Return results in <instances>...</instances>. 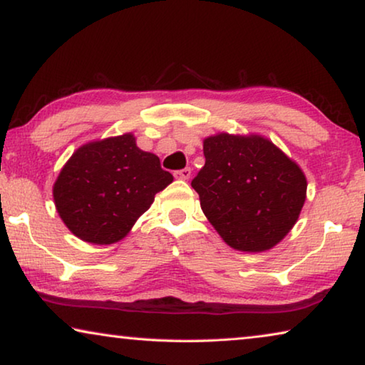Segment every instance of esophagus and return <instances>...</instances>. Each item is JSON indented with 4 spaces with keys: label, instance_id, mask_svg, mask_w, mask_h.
<instances>
[{
    "label": "esophagus",
    "instance_id": "1",
    "mask_svg": "<svg viewBox=\"0 0 365 365\" xmlns=\"http://www.w3.org/2000/svg\"><path fill=\"white\" fill-rule=\"evenodd\" d=\"M177 178H182V180H188L190 175H191V169L190 168H185V169H180L177 170L174 174Z\"/></svg>",
    "mask_w": 365,
    "mask_h": 365
}]
</instances>
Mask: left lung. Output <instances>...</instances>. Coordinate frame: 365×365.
<instances>
[{
    "instance_id": "left-lung-1",
    "label": "left lung",
    "mask_w": 365,
    "mask_h": 365,
    "mask_svg": "<svg viewBox=\"0 0 365 365\" xmlns=\"http://www.w3.org/2000/svg\"><path fill=\"white\" fill-rule=\"evenodd\" d=\"M206 164L191 180L201 209L227 245L270 250L292 230L306 200V177L272 141L220 133L205 140Z\"/></svg>"
}]
</instances>
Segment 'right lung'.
<instances>
[{"mask_svg":"<svg viewBox=\"0 0 365 365\" xmlns=\"http://www.w3.org/2000/svg\"><path fill=\"white\" fill-rule=\"evenodd\" d=\"M172 180L156 154L141 151L125 133L78 148L61 170L53 196L76 237L110 245L125 237Z\"/></svg>","mask_w":365,"mask_h":365,"instance_id":"1","label":"right lung"}]
</instances>
